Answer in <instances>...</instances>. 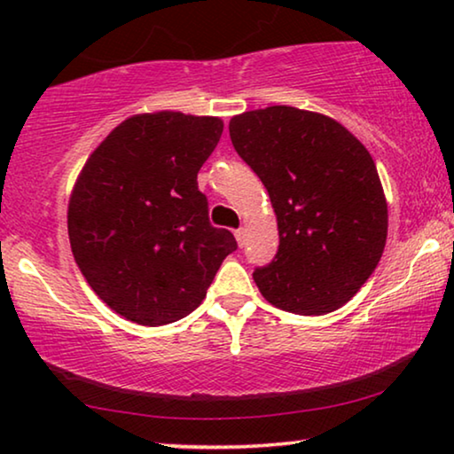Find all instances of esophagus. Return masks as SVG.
Masks as SVG:
<instances>
[{"mask_svg":"<svg viewBox=\"0 0 454 454\" xmlns=\"http://www.w3.org/2000/svg\"><path fill=\"white\" fill-rule=\"evenodd\" d=\"M246 235H247V229L246 227H239L238 231H235V239H238L239 246L246 244Z\"/></svg>","mask_w":454,"mask_h":454,"instance_id":"obj_1","label":"esophagus"}]
</instances>
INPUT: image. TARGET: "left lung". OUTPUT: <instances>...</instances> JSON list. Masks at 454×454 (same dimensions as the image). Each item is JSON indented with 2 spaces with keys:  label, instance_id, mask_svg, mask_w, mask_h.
<instances>
[{
  "label": "left lung",
  "instance_id": "8db88e82",
  "mask_svg": "<svg viewBox=\"0 0 454 454\" xmlns=\"http://www.w3.org/2000/svg\"><path fill=\"white\" fill-rule=\"evenodd\" d=\"M229 136L277 215L278 252L254 272L260 294L300 316L345 306L387 246L388 204L368 148L333 117L289 105L233 115Z\"/></svg>",
  "mask_w": 454,
  "mask_h": 454
}]
</instances>
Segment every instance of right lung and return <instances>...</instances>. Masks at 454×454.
Instances as JSON below:
<instances>
[{
    "label": "right lung",
    "mask_w": 454,
    "mask_h": 454,
    "mask_svg": "<svg viewBox=\"0 0 454 454\" xmlns=\"http://www.w3.org/2000/svg\"><path fill=\"white\" fill-rule=\"evenodd\" d=\"M223 120L153 111L123 120L90 153L67 204L74 260L121 318L171 325L200 306L238 244L208 223L198 171Z\"/></svg>",
    "instance_id": "right-lung-1"
}]
</instances>
